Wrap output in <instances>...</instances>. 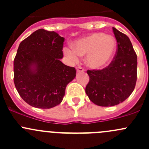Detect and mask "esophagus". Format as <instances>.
Here are the masks:
<instances>
[{
  "mask_svg": "<svg viewBox=\"0 0 149 149\" xmlns=\"http://www.w3.org/2000/svg\"><path fill=\"white\" fill-rule=\"evenodd\" d=\"M84 70V69L83 68L81 67H76V71L79 73V72H83Z\"/></svg>",
  "mask_w": 149,
  "mask_h": 149,
  "instance_id": "34e87169",
  "label": "esophagus"
}]
</instances>
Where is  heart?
Listing matches in <instances>:
<instances>
[{
	"label": "heart",
	"instance_id": "1",
	"mask_svg": "<svg viewBox=\"0 0 149 149\" xmlns=\"http://www.w3.org/2000/svg\"><path fill=\"white\" fill-rule=\"evenodd\" d=\"M117 46V40L113 36L95 32L76 40L73 47H65L63 52L71 63L78 62L80 56L86 55V65L93 70H100L110 63Z\"/></svg>",
	"mask_w": 149,
	"mask_h": 149
}]
</instances>
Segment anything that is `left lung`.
Listing matches in <instances>:
<instances>
[{
	"label": "left lung",
	"instance_id": "1",
	"mask_svg": "<svg viewBox=\"0 0 149 149\" xmlns=\"http://www.w3.org/2000/svg\"><path fill=\"white\" fill-rule=\"evenodd\" d=\"M118 42L116 54L102 70H88L89 81L86 93L98 106L112 107L124 102L132 94L137 80V55L127 35L112 28Z\"/></svg>",
	"mask_w": 149,
	"mask_h": 149
}]
</instances>
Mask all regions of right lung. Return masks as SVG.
Masks as SVG:
<instances>
[{
    "label": "right lung",
    "mask_w": 149,
    "mask_h": 149,
    "mask_svg": "<svg viewBox=\"0 0 149 149\" xmlns=\"http://www.w3.org/2000/svg\"><path fill=\"white\" fill-rule=\"evenodd\" d=\"M65 39L40 29L19 45L13 61V81L19 95L31 106L49 109L63 101L66 86L76 77L75 68L65 65Z\"/></svg>",
    "instance_id": "right-lung-1"
}]
</instances>
